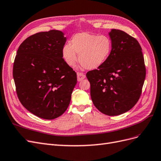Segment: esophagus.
<instances>
[{
	"label": "esophagus",
	"instance_id": "obj_1",
	"mask_svg": "<svg viewBox=\"0 0 161 161\" xmlns=\"http://www.w3.org/2000/svg\"><path fill=\"white\" fill-rule=\"evenodd\" d=\"M77 81H81L82 80H84L86 77L85 74L81 73V72H77Z\"/></svg>",
	"mask_w": 161,
	"mask_h": 161
}]
</instances>
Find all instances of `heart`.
Segmentation results:
<instances>
[{
    "label": "heart",
    "instance_id": "heart-1",
    "mask_svg": "<svg viewBox=\"0 0 161 161\" xmlns=\"http://www.w3.org/2000/svg\"><path fill=\"white\" fill-rule=\"evenodd\" d=\"M71 44H65L62 49V55L65 63L74 67L78 59L82 67L94 69L105 63L112 49V42L106 35H97L87 32L76 34Z\"/></svg>",
    "mask_w": 161,
    "mask_h": 161
}]
</instances>
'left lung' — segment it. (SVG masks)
Returning <instances> with one entry per match:
<instances>
[{"label":"left lung","instance_id":"obj_1","mask_svg":"<svg viewBox=\"0 0 161 161\" xmlns=\"http://www.w3.org/2000/svg\"><path fill=\"white\" fill-rule=\"evenodd\" d=\"M111 53L97 69L89 71L92 100L108 116H117L134 107L141 97L146 77L142 48L138 41L123 31L112 29Z\"/></svg>","mask_w":161,"mask_h":161}]
</instances>
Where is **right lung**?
<instances>
[{"label": "right lung", "mask_w": 161, "mask_h": 161, "mask_svg": "<svg viewBox=\"0 0 161 161\" xmlns=\"http://www.w3.org/2000/svg\"><path fill=\"white\" fill-rule=\"evenodd\" d=\"M66 42L58 30L35 33L20 45L13 78L22 105L46 120L60 116L68 108L77 74L62 55Z\"/></svg>", "instance_id": "add662e5"}]
</instances>
